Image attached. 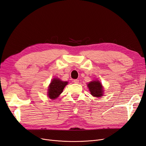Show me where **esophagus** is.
<instances>
[{"instance_id": "34e87169", "label": "esophagus", "mask_w": 146, "mask_h": 146, "mask_svg": "<svg viewBox=\"0 0 146 146\" xmlns=\"http://www.w3.org/2000/svg\"><path fill=\"white\" fill-rule=\"evenodd\" d=\"M74 83L75 84H78L79 83V80H74Z\"/></svg>"}]
</instances>
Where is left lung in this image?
Returning a JSON list of instances; mask_svg holds the SVG:
<instances>
[{
	"instance_id": "obj_1",
	"label": "left lung",
	"mask_w": 146,
	"mask_h": 146,
	"mask_svg": "<svg viewBox=\"0 0 146 146\" xmlns=\"http://www.w3.org/2000/svg\"><path fill=\"white\" fill-rule=\"evenodd\" d=\"M92 95L101 97L103 95V89L101 83L98 81H93L87 85Z\"/></svg>"
}]
</instances>
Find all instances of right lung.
I'll list each match as a JSON object with an SVG mask.
<instances>
[{"mask_svg": "<svg viewBox=\"0 0 146 146\" xmlns=\"http://www.w3.org/2000/svg\"><path fill=\"white\" fill-rule=\"evenodd\" d=\"M67 84V81H62L59 79L54 78L48 87V97L51 99H56L57 98L62 92L64 87Z\"/></svg>", "mask_w": 146, "mask_h": 146, "instance_id": "obj_1", "label": "right lung"}]
</instances>
